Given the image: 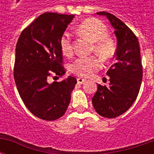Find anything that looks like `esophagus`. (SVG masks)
I'll return each mask as SVG.
<instances>
[{"mask_svg": "<svg viewBox=\"0 0 154 154\" xmlns=\"http://www.w3.org/2000/svg\"><path fill=\"white\" fill-rule=\"evenodd\" d=\"M86 82H87V80H86V79L81 78V77L77 78V83H78V84H83V83H85Z\"/></svg>", "mask_w": 154, "mask_h": 154, "instance_id": "34e87169", "label": "esophagus"}]
</instances>
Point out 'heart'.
<instances>
[{"instance_id":"1","label":"heart","mask_w":154,"mask_h":154,"mask_svg":"<svg viewBox=\"0 0 154 154\" xmlns=\"http://www.w3.org/2000/svg\"><path fill=\"white\" fill-rule=\"evenodd\" d=\"M76 31L91 42L92 50L103 58H109L113 54V46L106 38L107 29L102 22L97 19H87L76 28ZM60 48L64 56L69 57L72 54V44L69 33H64L59 41ZM101 67V62L96 56L81 57L71 65V70L79 77H89Z\"/></svg>"}]
</instances>
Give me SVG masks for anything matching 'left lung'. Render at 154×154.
Here are the masks:
<instances>
[{
  "mask_svg": "<svg viewBox=\"0 0 154 154\" xmlns=\"http://www.w3.org/2000/svg\"><path fill=\"white\" fill-rule=\"evenodd\" d=\"M97 14L110 20L115 29L117 48L116 63L106 72L110 77V86L98 84L92 105L100 116L115 118L129 110L138 97L143 77L140 48L136 35L124 22L108 12Z\"/></svg>",
  "mask_w": 154,
  "mask_h": 154,
  "instance_id": "8db88e82",
  "label": "left lung"
}]
</instances>
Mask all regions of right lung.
Returning <instances> with one entry per match:
<instances>
[{
    "label": "right lung",
    "instance_id": "obj_1",
    "mask_svg": "<svg viewBox=\"0 0 154 154\" xmlns=\"http://www.w3.org/2000/svg\"><path fill=\"white\" fill-rule=\"evenodd\" d=\"M74 15L47 12L22 31L15 47L14 78L23 102L34 116L52 121L63 116L77 83L73 77L48 82L50 76L63 77L59 41Z\"/></svg>",
    "mask_w": 154,
    "mask_h": 154
}]
</instances>
